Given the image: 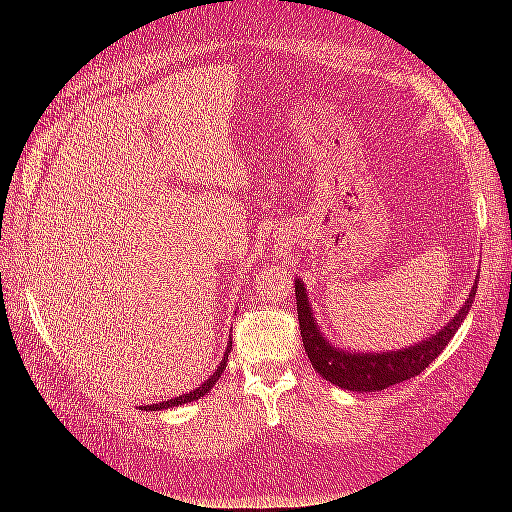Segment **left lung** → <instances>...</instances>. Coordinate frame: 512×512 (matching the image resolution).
<instances>
[{
	"label": "left lung",
	"mask_w": 512,
	"mask_h": 512,
	"mask_svg": "<svg viewBox=\"0 0 512 512\" xmlns=\"http://www.w3.org/2000/svg\"><path fill=\"white\" fill-rule=\"evenodd\" d=\"M476 294V284L472 286L470 299L459 309V314L446 324V327L425 342L397 350V352H382V354H352L339 348H333L324 339L316 327L312 309L303 284L294 282V297H297V312H299V327L305 352L312 361L314 369L322 378H327L331 384L342 386V389L356 393H371L384 391L393 384L410 380L421 374L431 361H436L440 352L448 346L457 329L461 327L463 318L468 316L472 299Z\"/></svg>",
	"instance_id": "1"
}]
</instances>
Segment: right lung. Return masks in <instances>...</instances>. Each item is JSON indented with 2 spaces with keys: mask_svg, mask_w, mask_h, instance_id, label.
Segmentation results:
<instances>
[{
  "mask_svg": "<svg viewBox=\"0 0 512 512\" xmlns=\"http://www.w3.org/2000/svg\"><path fill=\"white\" fill-rule=\"evenodd\" d=\"M230 348H232V342H228V346H226V354H224V359H222V363H220V367L215 369V374L211 376V378H207L203 384L198 386V389H194V391H190V393H185V395H179V397H175V399H168V401H162V404H153V406H143L145 410H160V408H175V406H181V404H188V401H194V399H200L203 397L207 391H211L213 389V384L220 380V376L224 374V369H226V363H228V352H230Z\"/></svg>",
  "mask_w": 512,
  "mask_h": 512,
  "instance_id": "1",
  "label": "right lung"
}]
</instances>
